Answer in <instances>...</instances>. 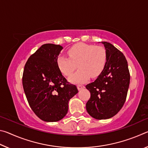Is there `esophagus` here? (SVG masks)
<instances>
[{"mask_svg": "<svg viewBox=\"0 0 148 148\" xmlns=\"http://www.w3.org/2000/svg\"><path fill=\"white\" fill-rule=\"evenodd\" d=\"M77 89H78V90H80V89H84V87H85V86H83V85H77Z\"/></svg>", "mask_w": 148, "mask_h": 148, "instance_id": "esophagus-1", "label": "esophagus"}]
</instances>
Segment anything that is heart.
Here are the masks:
<instances>
[{"mask_svg":"<svg viewBox=\"0 0 148 148\" xmlns=\"http://www.w3.org/2000/svg\"><path fill=\"white\" fill-rule=\"evenodd\" d=\"M67 52L69 57L59 56L57 64L61 73L66 76H71L77 65L78 71L69 77L72 83H84L91 76H99L104 69L107 53L103 46L80 42L71 46Z\"/></svg>","mask_w":148,"mask_h":148,"instance_id":"b5f03b06","label":"heart"}]
</instances>
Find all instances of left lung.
Instances as JSON below:
<instances>
[{
	"mask_svg": "<svg viewBox=\"0 0 148 148\" xmlns=\"http://www.w3.org/2000/svg\"><path fill=\"white\" fill-rule=\"evenodd\" d=\"M107 53L104 69L94 82L87 84L91 97L86 110L97 119H106L118 113L126 101L130 83L127 59L112 44L101 42Z\"/></svg>",
	"mask_w": 148,
	"mask_h": 148,
	"instance_id": "obj_1",
	"label": "left lung"
}]
</instances>
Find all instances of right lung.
Returning a JSON list of instances; mask_svg holds the SVG:
<instances>
[{
	"instance_id": "right-lung-1",
	"label": "right lung",
	"mask_w": 148,
	"mask_h": 148,
	"mask_svg": "<svg viewBox=\"0 0 148 148\" xmlns=\"http://www.w3.org/2000/svg\"><path fill=\"white\" fill-rule=\"evenodd\" d=\"M62 47L42 45L27 60L22 83L27 101L34 113L47 122L58 121L66 116L69 101L78 90L62 76L57 59Z\"/></svg>"
}]
</instances>
